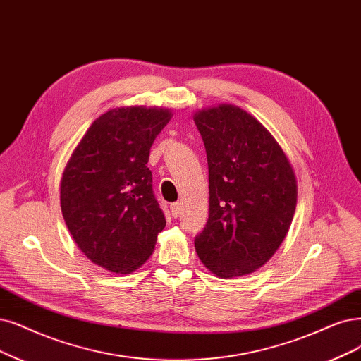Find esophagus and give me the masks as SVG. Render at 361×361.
I'll return each instance as SVG.
<instances>
[{"label":"esophagus","instance_id":"obj_1","mask_svg":"<svg viewBox=\"0 0 361 361\" xmlns=\"http://www.w3.org/2000/svg\"><path fill=\"white\" fill-rule=\"evenodd\" d=\"M171 214L173 219H177L181 214V204L180 202H176L171 205Z\"/></svg>","mask_w":361,"mask_h":361}]
</instances>
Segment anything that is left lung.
Here are the masks:
<instances>
[{
  "label": "left lung",
  "instance_id": "obj_1",
  "mask_svg": "<svg viewBox=\"0 0 361 361\" xmlns=\"http://www.w3.org/2000/svg\"><path fill=\"white\" fill-rule=\"evenodd\" d=\"M208 159L209 209L195 238L199 259L219 278L243 276L284 241L298 204L288 157L259 120L236 105L193 116Z\"/></svg>",
  "mask_w": 361,
  "mask_h": 361
}]
</instances>
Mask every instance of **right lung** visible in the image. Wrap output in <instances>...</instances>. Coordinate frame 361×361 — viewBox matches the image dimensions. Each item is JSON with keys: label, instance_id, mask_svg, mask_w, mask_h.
<instances>
[{"label": "right lung", "instance_id": "obj_1", "mask_svg": "<svg viewBox=\"0 0 361 361\" xmlns=\"http://www.w3.org/2000/svg\"><path fill=\"white\" fill-rule=\"evenodd\" d=\"M171 117L162 106L109 110L90 125L62 172L66 228L89 260L113 274L144 264L166 224L147 162Z\"/></svg>", "mask_w": 361, "mask_h": 361}]
</instances>
